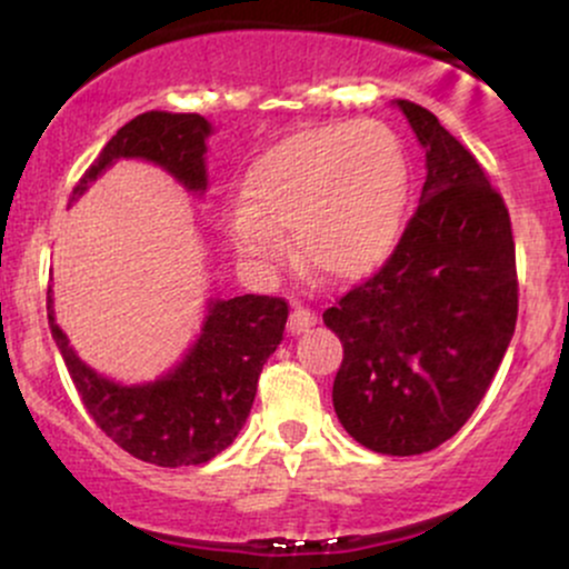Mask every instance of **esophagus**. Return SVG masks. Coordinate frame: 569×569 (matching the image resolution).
I'll list each match as a JSON object with an SVG mask.
<instances>
[{"mask_svg": "<svg viewBox=\"0 0 569 569\" xmlns=\"http://www.w3.org/2000/svg\"><path fill=\"white\" fill-rule=\"evenodd\" d=\"M318 323V312L310 310V307L297 305L289 316V331L291 335H302V331L310 329V326Z\"/></svg>", "mask_w": 569, "mask_h": 569, "instance_id": "obj_1", "label": "esophagus"}]
</instances>
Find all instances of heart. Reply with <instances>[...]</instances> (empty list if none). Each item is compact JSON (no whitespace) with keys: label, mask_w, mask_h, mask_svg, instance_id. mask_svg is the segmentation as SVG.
I'll use <instances>...</instances> for the list:
<instances>
[{"label":"heart","mask_w":569,"mask_h":569,"mask_svg":"<svg viewBox=\"0 0 569 569\" xmlns=\"http://www.w3.org/2000/svg\"><path fill=\"white\" fill-rule=\"evenodd\" d=\"M409 166L380 120L329 122L278 141L253 162L248 206L232 208L234 246L253 264L289 259L280 232L297 234L302 264L329 283H350L393 253L403 230Z\"/></svg>","instance_id":"1"}]
</instances>
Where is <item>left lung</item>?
Returning a JSON list of instances; mask_svg holds the SVG:
<instances>
[{
	"mask_svg": "<svg viewBox=\"0 0 569 569\" xmlns=\"http://www.w3.org/2000/svg\"><path fill=\"white\" fill-rule=\"evenodd\" d=\"M426 147L420 206L393 253L323 323L342 342L335 411L380 455H422L468 422L519 316L511 217L479 160L420 103L398 98Z\"/></svg>",
	"mask_w": 569,
	"mask_h": 569,
	"instance_id": "left-lung-1",
	"label": "left lung"
}]
</instances>
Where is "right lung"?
I'll use <instances>...</instances> for the list:
<instances>
[{"mask_svg": "<svg viewBox=\"0 0 569 569\" xmlns=\"http://www.w3.org/2000/svg\"><path fill=\"white\" fill-rule=\"evenodd\" d=\"M206 117L143 112L122 126L93 166L77 181L71 200L98 173L122 158H141L166 168L187 189H206ZM289 302L283 297L217 299L194 348L171 375L158 382L122 388L84 367L50 310L53 339L67 363L82 407L96 426L128 455L162 468L200 466L234 441L251 411L257 382L267 358L283 339Z\"/></svg>", "mask_w": 569, "mask_h": 569, "instance_id": "obj_1", "label": "right lung"}]
</instances>
